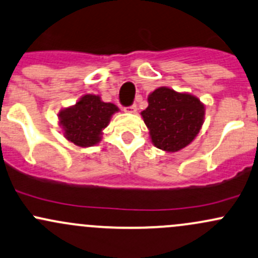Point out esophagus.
<instances>
[{"instance_id":"esophagus-1","label":"esophagus","mask_w":258,"mask_h":258,"mask_svg":"<svg viewBox=\"0 0 258 258\" xmlns=\"http://www.w3.org/2000/svg\"><path fill=\"white\" fill-rule=\"evenodd\" d=\"M124 112H128V113H135L137 111V106L136 105H131V106H126L123 108Z\"/></svg>"}]
</instances>
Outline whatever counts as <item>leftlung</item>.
I'll use <instances>...</instances> for the list:
<instances>
[{
	"label": "left lung",
	"mask_w": 258,
	"mask_h": 258,
	"mask_svg": "<svg viewBox=\"0 0 258 258\" xmlns=\"http://www.w3.org/2000/svg\"><path fill=\"white\" fill-rule=\"evenodd\" d=\"M141 115L157 148L178 152L199 134L205 107L193 95L162 86L148 96V107Z\"/></svg>",
	"instance_id": "1"
}]
</instances>
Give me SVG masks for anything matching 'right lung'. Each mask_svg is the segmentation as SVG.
Returning a JSON list of instances; mask_svg holds the SVG:
<instances>
[{
    "instance_id": "1",
    "label": "right lung",
    "mask_w": 258,
    "mask_h": 258,
    "mask_svg": "<svg viewBox=\"0 0 258 258\" xmlns=\"http://www.w3.org/2000/svg\"><path fill=\"white\" fill-rule=\"evenodd\" d=\"M118 111L116 105L101 101L96 95H84L74 105L59 112V122L68 141L79 147H90L101 140V132Z\"/></svg>"
}]
</instances>
